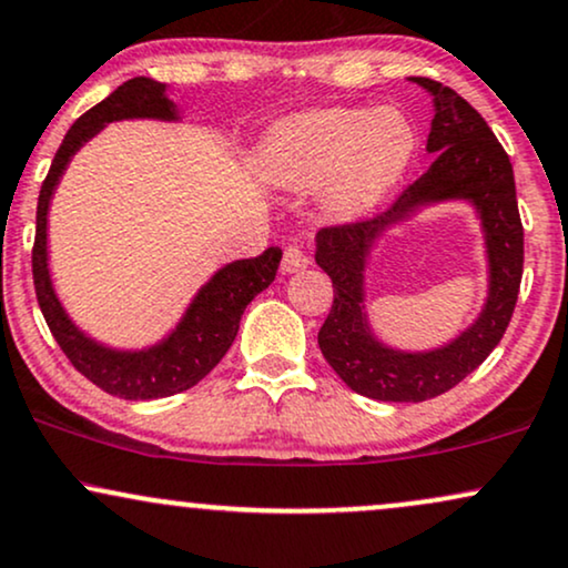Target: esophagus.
I'll list each match as a JSON object with an SVG mask.
<instances>
[{
  "label": "esophagus",
  "instance_id": "obj_1",
  "mask_svg": "<svg viewBox=\"0 0 568 568\" xmlns=\"http://www.w3.org/2000/svg\"><path fill=\"white\" fill-rule=\"evenodd\" d=\"M306 266H310V256H306V251L302 248V245L298 243H293V245H288V248H285V254H283V272H298V270H306Z\"/></svg>",
  "mask_w": 568,
  "mask_h": 568
}]
</instances>
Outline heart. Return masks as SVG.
<instances>
[{
    "mask_svg": "<svg viewBox=\"0 0 568 568\" xmlns=\"http://www.w3.org/2000/svg\"><path fill=\"white\" fill-rule=\"evenodd\" d=\"M415 129L394 108H323L272 129L258 153L266 180L285 190L325 184V211L357 219L378 206L407 172Z\"/></svg>",
    "mask_w": 568,
    "mask_h": 568,
    "instance_id": "heart-1",
    "label": "heart"
}]
</instances>
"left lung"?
Masks as SVG:
<instances>
[{"instance_id":"1","label":"left lung","mask_w":568,"mask_h":568,"mask_svg":"<svg viewBox=\"0 0 568 568\" xmlns=\"http://www.w3.org/2000/svg\"><path fill=\"white\" fill-rule=\"evenodd\" d=\"M409 81L434 98V121L426 145L428 153H434V163L384 214L323 227L314 237V262L333 280V306L320 327L317 344L327 365L352 392L378 402L434 399L474 373L500 344L514 317L524 272V227L508 153L481 113L455 89L423 77ZM444 200H468L477 209L488 248V302L480 317L439 351H394L375 339L366 323V262L386 229Z\"/></svg>"}]
</instances>
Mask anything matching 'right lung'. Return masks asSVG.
I'll use <instances>...</instances> for the list:
<instances>
[{
  "label": "right lung",
  "mask_w": 568,
  "mask_h": 568,
  "mask_svg": "<svg viewBox=\"0 0 568 568\" xmlns=\"http://www.w3.org/2000/svg\"><path fill=\"white\" fill-rule=\"evenodd\" d=\"M126 119L180 121V113L169 100L166 84L136 77L89 108L77 124L68 129L39 193L37 237H33L31 254L33 288H37L39 306L54 341L84 378L121 399H161V396L187 392L214 371L237 336L245 306L275 280L283 251L272 245L262 256L237 258L216 270L214 277L195 293L174 331L148 349H113L87 336L68 317L52 288L50 258H47V214H50L54 187L79 148L105 124Z\"/></svg>",
  "instance_id": "right-lung-1"
}]
</instances>
